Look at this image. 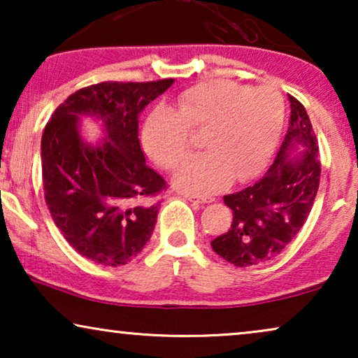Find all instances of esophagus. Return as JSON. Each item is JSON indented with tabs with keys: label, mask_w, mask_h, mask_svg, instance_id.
Masks as SVG:
<instances>
[{
	"label": "esophagus",
	"mask_w": 358,
	"mask_h": 358,
	"mask_svg": "<svg viewBox=\"0 0 358 358\" xmlns=\"http://www.w3.org/2000/svg\"><path fill=\"white\" fill-rule=\"evenodd\" d=\"M185 199L187 200H190V202H197V203H212L213 202V197H207V195H205V197H200V195H189V194H185L184 195Z\"/></svg>",
	"instance_id": "1"
}]
</instances>
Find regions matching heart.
<instances>
[{"label":"heart","instance_id":"1","mask_svg":"<svg viewBox=\"0 0 358 358\" xmlns=\"http://www.w3.org/2000/svg\"><path fill=\"white\" fill-rule=\"evenodd\" d=\"M285 104L271 86L249 90L233 81L199 83L180 92L174 107L156 106L141 125L146 155L173 169L189 155L192 131H202L208 151L192 156L174 174L180 190L195 195L218 192L231 180L257 178L280 140Z\"/></svg>","mask_w":358,"mask_h":358}]
</instances>
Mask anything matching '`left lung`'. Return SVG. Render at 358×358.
<instances>
[{
	"label": "left lung",
	"mask_w": 358,
	"mask_h": 358,
	"mask_svg": "<svg viewBox=\"0 0 358 358\" xmlns=\"http://www.w3.org/2000/svg\"><path fill=\"white\" fill-rule=\"evenodd\" d=\"M288 101L290 127L273 164L254 185L223 197L233 222L213 239L212 249L236 267L256 266L280 254L305 224L320 187V148L310 117L300 101L290 94Z\"/></svg>",
	"instance_id": "obj_1"
}]
</instances>
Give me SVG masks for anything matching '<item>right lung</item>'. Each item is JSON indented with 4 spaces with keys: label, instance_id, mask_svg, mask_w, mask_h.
Listing matches in <instances>:
<instances>
[{
    "label": "right lung",
    "instance_id": "obj_1",
    "mask_svg": "<svg viewBox=\"0 0 358 358\" xmlns=\"http://www.w3.org/2000/svg\"><path fill=\"white\" fill-rule=\"evenodd\" d=\"M174 80L106 81L73 92L42 135L45 203L70 246L102 266H124L153 233L164 179L145 164L138 117ZM81 116L101 120L106 138L91 145Z\"/></svg>",
    "mask_w": 358,
    "mask_h": 358
}]
</instances>
